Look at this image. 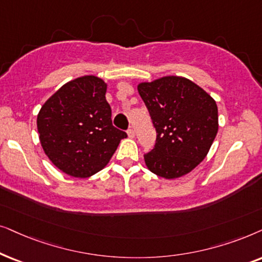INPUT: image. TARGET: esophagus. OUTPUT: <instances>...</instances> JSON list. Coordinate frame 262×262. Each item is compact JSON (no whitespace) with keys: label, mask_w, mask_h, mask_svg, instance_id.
Listing matches in <instances>:
<instances>
[{"label":"esophagus","mask_w":262,"mask_h":262,"mask_svg":"<svg viewBox=\"0 0 262 262\" xmlns=\"http://www.w3.org/2000/svg\"><path fill=\"white\" fill-rule=\"evenodd\" d=\"M127 133H128V137L129 138H134L135 137V130L133 128H129L128 130H127Z\"/></svg>","instance_id":"esophagus-1"}]
</instances>
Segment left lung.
<instances>
[{"label": "left lung", "mask_w": 262, "mask_h": 262, "mask_svg": "<svg viewBox=\"0 0 262 262\" xmlns=\"http://www.w3.org/2000/svg\"><path fill=\"white\" fill-rule=\"evenodd\" d=\"M138 91L157 133L155 147L144 155L146 165L167 180L190 172L206 157L217 135L214 99L181 76L142 82Z\"/></svg>", "instance_id": "obj_1"}]
</instances>
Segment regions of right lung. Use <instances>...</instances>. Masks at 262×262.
Masks as SVG:
<instances>
[{
  "instance_id": "obj_1",
  "label": "right lung",
  "mask_w": 262,
  "mask_h": 262,
  "mask_svg": "<svg viewBox=\"0 0 262 262\" xmlns=\"http://www.w3.org/2000/svg\"><path fill=\"white\" fill-rule=\"evenodd\" d=\"M106 83L93 75L72 80L38 114L41 147L58 169L74 177L100 171L127 133L113 125Z\"/></svg>"
}]
</instances>
